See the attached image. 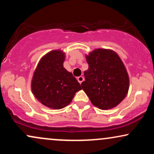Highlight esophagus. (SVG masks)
<instances>
[{"label":"esophagus","instance_id":"1","mask_svg":"<svg viewBox=\"0 0 154 154\" xmlns=\"http://www.w3.org/2000/svg\"><path fill=\"white\" fill-rule=\"evenodd\" d=\"M77 80H78V82L81 84V83L84 81V77H83L82 76H79V77H77Z\"/></svg>","mask_w":154,"mask_h":154}]
</instances>
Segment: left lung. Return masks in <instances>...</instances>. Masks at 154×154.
<instances>
[{
  "label": "left lung",
  "mask_w": 154,
  "mask_h": 154,
  "mask_svg": "<svg viewBox=\"0 0 154 154\" xmlns=\"http://www.w3.org/2000/svg\"><path fill=\"white\" fill-rule=\"evenodd\" d=\"M88 69L81 86L95 106L108 110L119 105L128 93L130 79L115 51L98 48L86 55Z\"/></svg>",
  "instance_id": "obj_1"
}]
</instances>
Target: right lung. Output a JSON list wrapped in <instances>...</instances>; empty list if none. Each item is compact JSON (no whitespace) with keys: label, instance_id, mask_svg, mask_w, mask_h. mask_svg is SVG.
Here are the masks:
<instances>
[{"label":"right lung","instance_id":"obj_1","mask_svg":"<svg viewBox=\"0 0 154 154\" xmlns=\"http://www.w3.org/2000/svg\"><path fill=\"white\" fill-rule=\"evenodd\" d=\"M65 53L54 50L41 58L33 74L32 92L39 102L52 109H61L72 102L82 88L71 72L63 67Z\"/></svg>","mask_w":154,"mask_h":154}]
</instances>
